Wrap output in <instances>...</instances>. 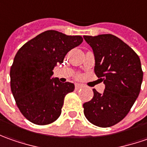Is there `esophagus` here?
Returning a JSON list of instances; mask_svg holds the SVG:
<instances>
[{"instance_id": "34e87169", "label": "esophagus", "mask_w": 147, "mask_h": 147, "mask_svg": "<svg viewBox=\"0 0 147 147\" xmlns=\"http://www.w3.org/2000/svg\"><path fill=\"white\" fill-rule=\"evenodd\" d=\"M84 87V85L82 84H76V85H75V88H76V89H82Z\"/></svg>"}]
</instances>
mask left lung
Instances as JSON below:
<instances>
[{
  "label": "left lung",
  "mask_w": 147,
  "mask_h": 147,
  "mask_svg": "<svg viewBox=\"0 0 147 147\" xmlns=\"http://www.w3.org/2000/svg\"><path fill=\"white\" fill-rule=\"evenodd\" d=\"M95 58L94 72L105 90L96 89L94 98L83 104L84 114L91 124L107 128L121 121L138 98L143 78L138 55L111 34L84 36Z\"/></svg>",
  "instance_id": "1"
}]
</instances>
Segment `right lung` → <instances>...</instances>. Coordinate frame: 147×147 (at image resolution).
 <instances>
[{"label":"right lung","instance_id":"1","mask_svg":"<svg viewBox=\"0 0 147 147\" xmlns=\"http://www.w3.org/2000/svg\"><path fill=\"white\" fill-rule=\"evenodd\" d=\"M82 41L80 36L49 30L18 49L10 68V87L19 111L32 123L45 125L60 116L64 98L75 85L53 78V70Z\"/></svg>","mask_w":147,"mask_h":147}]
</instances>
